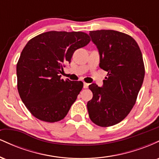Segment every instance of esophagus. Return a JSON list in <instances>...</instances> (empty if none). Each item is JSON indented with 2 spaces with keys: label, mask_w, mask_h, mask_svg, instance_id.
Returning a JSON list of instances; mask_svg holds the SVG:
<instances>
[{
  "label": "esophagus",
  "mask_w": 159,
  "mask_h": 159,
  "mask_svg": "<svg viewBox=\"0 0 159 159\" xmlns=\"http://www.w3.org/2000/svg\"><path fill=\"white\" fill-rule=\"evenodd\" d=\"M88 86H89V84L87 83H84V88L86 89V88H88Z\"/></svg>",
  "instance_id": "1"
}]
</instances>
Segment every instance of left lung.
<instances>
[{
	"instance_id": "1",
	"label": "left lung",
	"mask_w": 159,
	"mask_h": 159,
	"mask_svg": "<svg viewBox=\"0 0 159 159\" xmlns=\"http://www.w3.org/2000/svg\"><path fill=\"white\" fill-rule=\"evenodd\" d=\"M100 56L99 67L107 72L102 87L89 86L93 98L87 102L89 116L102 127L119 123L136 102L145 69L141 52L132 36L112 30L90 31Z\"/></svg>"
}]
</instances>
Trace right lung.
<instances>
[{"mask_svg": "<svg viewBox=\"0 0 159 159\" xmlns=\"http://www.w3.org/2000/svg\"><path fill=\"white\" fill-rule=\"evenodd\" d=\"M84 32L48 31L31 39L16 66L18 91L35 117L48 123L68 114L83 88V82L61 79L60 72L70 63L75 51L90 43Z\"/></svg>", "mask_w": 159, "mask_h": 159, "instance_id": "obj_1", "label": "right lung"}]
</instances>
